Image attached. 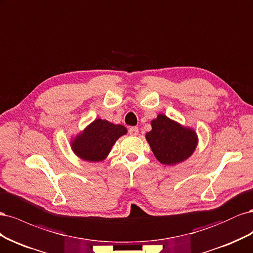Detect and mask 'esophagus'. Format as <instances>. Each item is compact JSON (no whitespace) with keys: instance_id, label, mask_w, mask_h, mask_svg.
Returning <instances> with one entry per match:
<instances>
[{"instance_id":"34e87169","label":"esophagus","mask_w":253,"mask_h":253,"mask_svg":"<svg viewBox=\"0 0 253 253\" xmlns=\"http://www.w3.org/2000/svg\"><path fill=\"white\" fill-rule=\"evenodd\" d=\"M128 133H129V135H131V136H137V135H138V133H139V129H138V127H137V126H132V127H129Z\"/></svg>"}]
</instances>
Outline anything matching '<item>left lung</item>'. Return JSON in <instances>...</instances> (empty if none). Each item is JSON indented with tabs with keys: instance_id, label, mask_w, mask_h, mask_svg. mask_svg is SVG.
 Returning <instances> with one entry per match:
<instances>
[{
	"instance_id": "1",
	"label": "left lung",
	"mask_w": 253,
	"mask_h": 253,
	"mask_svg": "<svg viewBox=\"0 0 253 253\" xmlns=\"http://www.w3.org/2000/svg\"><path fill=\"white\" fill-rule=\"evenodd\" d=\"M151 126L145 138L159 163L174 166L193 154L198 141L194 129L182 126L163 114L153 119Z\"/></svg>"
}]
</instances>
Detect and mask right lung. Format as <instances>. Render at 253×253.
Instances as JSON below:
<instances>
[{
  "mask_svg": "<svg viewBox=\"0 0 253 253\" xmlns=\"http://www.w3.org/2000/svg\"><path fill=\"white\" fill-rule=\"evenodd\" d=\"M127 129L108 120L95 119L84 131L72 140L74 153L85 162L97 163L105 159L116 140Z\"/></svg>",
  "mask_w": 253,
  "mask_h": 253,
  "instance_id": "1",
  "label": "right lung"
}]
</instances>
